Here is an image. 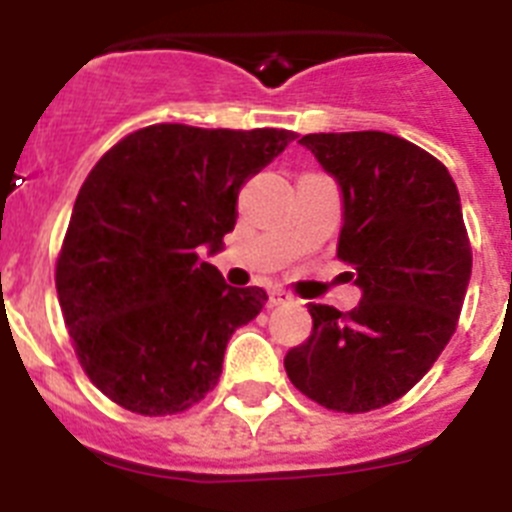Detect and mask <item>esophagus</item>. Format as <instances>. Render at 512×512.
Wrapping results in <instances>:
<instances>
[{
    "instance_id": "34e87169",
    "label": "esophagus",
    "mask_w": 512,
    "mask_h": 512,
    "mask_svg": "<svg viewBox=\"0 0 512 512\" xmlns=\"http://www.w3.org/2000/svg\"><path fill=\"white\" fill-rule=\"evenodd\" d=\"M292 297L284 292V289H271L269 292V307H277V305H284V302H289Z\"/></svg>"
}]
</instances>
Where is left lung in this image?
Segmentation results:
<instances>
[{"label":"left lung","instance_id":"obj_1","mask_svg":"<svg viewBox=\"0 0 512 512\" xmlns=\"http://www.w3.org/2000/svg\"><path fill=\"white\" fill-rule=\"evenodd\" d=\"M341 187L338 259L361 289L351 312L310 302L312 333L289 348L297 390L338 413L400 400L454 336L469 277L459 189L415 143L379 130L302 135Z\"/></svg>","mask_w":512,"mask_h":512}]
</instances>
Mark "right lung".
I'll use <instances>...</instances> for the list:
<instances>
[{
    "label": "right lung",
    "instance_id": "obj_1",
    "mask_svg": "<svg viewBox=\"0 0 512 512\" xmlns=\"http://www.w3.org/2000/svg\"><path fill=\"white\" fill-rule=\"evenodd\" d=\"M297 135L151 125L81 184L56 264L76 356L99 392L138 415L192 408L223 372L235 328L269 300L202 259L223 251L238 192Z\"/></svg>",
    "mask_w": 512,
    "mask_h": 512
}]
</instances>
